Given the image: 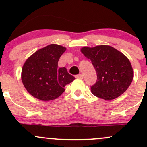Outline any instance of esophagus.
<instances>
[{
  "label": "esophagus",
  "instance_id": "34e87169",
  "mask_svg": "<svg viewBox=\"0 0 147 147\" xmlns=\"http://www.w3.org/2000/svg\"><path fill=\"white\" fill-rule=\"evenodd\" d=\"M75 77H76V78H77V79H82V78H83V75H82V74H79V75H76Z\"/></svg>",
  "mask_w": 147,
  "mask_h": 147
}]
</instances>
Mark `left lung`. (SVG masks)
<instances>
[{
	"label": "left lung",
	"mask_w": 147,
	"mask_h": 147,
	"mask_svg": "<svg viewBox=\"0 0 147 147\" xmlns=\"http://www.w3.org/2000/svg\"><path fill=\"white\" fill-rule=\"evenodd\" d=\"M81 52L90 59L97 75L91 92L99 98L109 101L122 95L131 85L133 70L129 59L110 45L84 47Z\"/></svg>",
	"instance_id": "8db88e82"
}]
</instances>
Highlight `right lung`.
Masks as SVG:
<instances>
[{"mask_svg":"<svg viewBox=\"0 0 147 147\" xmlns=\"http://www.w3.org/2000/svg\"><path fill=\"white\" fill-rule=\"evenodd\" d=\"M66 48L50 44L39 49L25 62L21 79L27 91L35 98L50 101L65 91V85L75 78L65 68H58V61Z\"/></svg>","mask_w":147,"mask_h":147,"instance_id":"1","label":"right lung"}]
</instances>
